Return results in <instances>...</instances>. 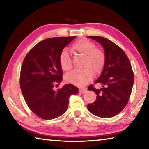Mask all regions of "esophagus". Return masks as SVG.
I'll return each instance as SVG.
<instances>
[{
  "label": "esophagus",
  "mask_w": 149,
  "mask_h": 149,
  "mask_svg": "<svg viewBox=\"0 0 149 149\" xmlns=\"http://www.w3.org/2000/svg\"><path fill=\"white\" fill-rule=\"evenodd\" d=\"M87 91V89L86 88H81V89H79V92L80 93H81V94H83V93H84Z\"/></svg>",
  "instance_id": "esophagus-1"
}]
</instances>
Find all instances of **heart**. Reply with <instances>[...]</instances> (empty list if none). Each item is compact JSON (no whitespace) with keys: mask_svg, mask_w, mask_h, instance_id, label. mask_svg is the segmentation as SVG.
<instances>
[{"mask_svg":"<svg viewBox=\"0 0 149 149\" xmlns=\"http://www.w3.org/2000/svg\"><path fill=\"white\" fill-rule=\"evenodd\" d=\"M72 51L85 56L83 63L84 69L73 70L65 75L66 81L77 85L84 86L92 80L93 72L99 75L104 68L105 55L102 50L96 49V45L86 39H80L72 45ZM59 62L62 68L69 71L72 68V60L67 50H62L60 54Z\"/></svg>","mask_w":149,"mask_h":149,"instance_id":"b5f03b06","label":"heart"}]
</instances>
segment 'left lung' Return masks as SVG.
I'll return each mask as SVG.
<instances>
[{
  "mask_svg": "<svg viewBox=\"0 0 149 149\" xmlns=\"http://www.w3.org/2000/svg\"><path fill=\"white\" fill-rule=\"evenodd\" d=\"M102 45L105 64L95 84H101L100 89L93 85L89 90L97 95L95 101L87 105L91 114L100 118H111L120 113L127 105L132 93L134 75L127 55L114 42L102 37L89 36Z\"/></svg>",
  "mask_w": 149,
  "mask_h": 149,
  "instance_id": "8db88e82",
  "label": "left lung"
}]
</instances>
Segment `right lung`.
Instances as JSON below:
<instances>
[{
    "label": "right lung",
    "mask_w": 149,
    "mask_h": 149,
    "mask_svg": "<svg viewBox=\"0 0 149 149\" xmlns=\"http://www.w3.org/2000/svg\"><path fill=\"white\" fill-rule=\"evenodd\" d=\"M75 37L43 40L25 57L20 72V88L30 110L42 119H54L62 115L68 107L70 96L78 93V88L71 84L57 91L54 89L62 81L60 54Z\"/></svg>",
    "instance_id": "1"
}]
</instances>
